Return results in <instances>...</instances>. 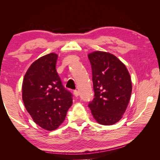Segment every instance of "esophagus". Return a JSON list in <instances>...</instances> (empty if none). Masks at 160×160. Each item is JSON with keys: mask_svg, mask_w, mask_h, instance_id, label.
<instances>
[{"mask_svg": "<svg viewBox=\"0 0 160 160\" xmlns=\"http://www.w3.org/2000/svg\"><path fill=\"white\" fill-rule=\"evenodd\" d=\"M73 94L75 97H78V96H79V92H78V90H75L73 92Z\"/></svg>", "mask_w": 160, "mask_h": 160, "instance_id": "1", "label": "esophagus"}]
</instances>
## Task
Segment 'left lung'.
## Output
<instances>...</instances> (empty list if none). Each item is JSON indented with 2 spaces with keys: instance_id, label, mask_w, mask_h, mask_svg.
Returning <instances> with one entry per match:
<instances>
[{
  "instance_id": "obj_1",
  "label": "left lung",
  "mask_w": 160,
  "mask_h": 160,
  "mask_svg": "<svg viewBox=\"0 0 160 160\" xmlns=\"http://www.w3.org/2000/svg\"><path fill=\"white\" fill-rule=\"evenodd\" d=\"M92 72L94 98L88 107L97 123L110 126L123 117L132 92L131 75L113 54L94 51L88 54Z\"/></svg>"
}]
</instances>
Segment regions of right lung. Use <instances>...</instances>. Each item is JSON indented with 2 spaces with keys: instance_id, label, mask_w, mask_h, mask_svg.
I'll return each mask as SVG.
<instances>
[{
  "instance_id": "right-lung-1",
  "label": "right lung",
  "mask_w": 160,
  "mask_h": 160,
  "mask_svg": "<svg viewBox=\"0 0 160 160\" xmlns=\"http://www.w3.org/2000/svg\"><path fill=\"white\" fill-rule=\"evenodd\" d=\"M58 55L51 53L32 63L24 77L22 100L38 126L53 131L63 122L72 104V94L65 89L56 70Z\"/></svg>"
}]
</instances>
